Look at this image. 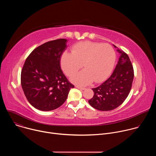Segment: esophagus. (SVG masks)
Segmentation results:
<instances>
[{
  "instance_id": "34e87169",
  "label": "esophagus",
  "mask_w": 156,
  "mask_h": 156,
  "mask_svg": "<svg viewBox=\"0 0 156 156\" xmlns=\"http://www.w3.org/2000/svg\"><path fill=\"white\" fill-rule=\"evenodd\" d=\"M76 88H78V89H79V90H84L86 88H84V87H80V86H75Z\"/></svg>"
}]
</instances>
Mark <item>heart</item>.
<instances>
[{"label":"heart","instance_id":"heart-1","mask_svg":"<svg viewBox=\"0 0 156 156\" xmlns=\"http://www.w3.org/2000/svg\"><path fill=\"white\" fill-rule=\"evenodd\" d=\"M115 60V52L108 44L92 41L80 42L72 47V52L65 51L61 57L64 72L72 76L83 63L85 69L76 73L71 81L80 86H86L105 80L112 72Z\"/></svg>","mask_w":156,"mask_h":156}]
</instances>
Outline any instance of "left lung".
Listing matches in <instances>:
<instances>
[{
    "instance_id": "1",
    "label": "left lung",
    "mask_w": 156,
    "mask_h": 156,
    "mask_svg": "<svg viewBox=\"0 0 156 156\" xmlns=\"http://www.w3.org/2000/svg\"><path fill=\"white\" fill-rule=\"evenodd\" d=\"M114 46L120 54L116 67L105 82L92 89L94 94L93 98L88 101L91 106L98 110H112L120 105L129 93L134 78L133 65L128 55L115 45Z\"/></svg>"
}]
</instances>
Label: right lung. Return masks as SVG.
<instances>
[{"mask_svg":"<svg viewBox=\"0 0 156 156\" xmlns=\"http://www.w3.org/2000/svg\"><path fill=\"white\" fill-rule=\"evenodd\" d=\"M67 41L59 39L42 44L30 54L21 70L24 94L31 105L39 110L57 108L74 87L60 67L61 56L67 48Z\"/></svg>","mask_w":156,"mask_h":156,"instance_id":"1","label":"right lung"}]
</instances>
